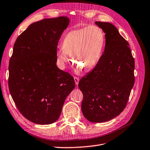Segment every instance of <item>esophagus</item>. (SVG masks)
I'll return each instance as SVG.
<instances>
[{
	"label": "esophagus",
	"mask_w": 150,
	"mask_h": 150,
	"mask_svg": "<svg viewBox=\"0 0 150 150\" xmlns=\"http://www.w3.org/2000/svg\"><path fill=\"white\" fill-rule=\"evenodd\" d=\"M74 81H75V83H76V84L77 85V84H78V83H79V78H77V77H74Z\"/></svg>",
	"instance_id": "34e87169"
}]
</instances>
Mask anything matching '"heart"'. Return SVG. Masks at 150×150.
Segmentation results:
<instances>
[{
  "label": "heart",
  "instance_id": "b5f03b06",
  "mask_svg": "<svg viewBox=\"0 0 150 150\" xmlns=\"http://www.w3.org/2000/svg\"><path fill=\"white\" fill-rule=\"evenodd\" d=\"M104 43L105 35L97 25L71 30L63 39L62 47L57 50V64L64 69L72 56V61L81 69H91L101 56Z\"/></svg>",
  "mask_w": 150,
  "mask_h": 150
}]
</instances>
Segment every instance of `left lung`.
Listing matches in <instances>:
<instances>
[{
    "label": "left lung",
    "mask_w": 150,
    "mask_h": 150,
    "mask_svg": "<svg viewBox=\"0 0 150 150\" xmlns=\"http://www.w3.org/2000/svg\"><path fill=\"white\" fill-rule=\"evenodd\" d=\"M95 24L105 33L103 54L78 86L83 94L81 110L90 122L110 121L124 110L134 83V60L129 43L109 22Z\"/></svg>",
    "instance_id": "8db88e82"
}]
</instances>
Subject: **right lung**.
Segmentation results:
<instances>
[{
	"label": "right lung",
	"mask_w": 150,
	"mask_h": 150,
	"mask_svg": "<svg viewBox=\"0 0 150 150\" xmlns=\"http://www.w3.org/2000/svg\"><path fill=\"white\" fill-rule=\"evenodd\" d=\"M69 23L64 16L35 22L13 45L8 66L9 91L21 114L35 124L56 122L75 88L73 77L56 66L59 40Z\"/></svg>",
	"instance_id": "add662e5"
}]
</instances>
